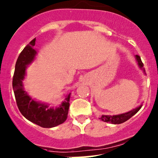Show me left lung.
Here are the masks:
<instances>
[{
	"instance_id": "obj_1",
	"label": "left lung",
	"mask_w": 158,
	"mask_h": 158,
	"mask_svg": "<svg viewBox=\"0 0 158 158\" xmlns=\"http://www.w3.org/2000/svg\"><path fill=\"white\" fill-rule=\"evenodd\" d=\"M135 59H136L137 62H138V65L141 69H143L144 73V64H143L142 61L141 60V57L138 55L135 56ZM142 105L139 106V107H137L136 109H134L133 110H131V111H128V112L123 113V114H115V115H105V114H102L100 118L102 121L105 122H109L111 124H114V125H118V124H122L123 122H126L127 120H128L129 118L132 117L133 115H135L138 111H139L140 109L141 108Z\"/></svg>"
}]
</instances>
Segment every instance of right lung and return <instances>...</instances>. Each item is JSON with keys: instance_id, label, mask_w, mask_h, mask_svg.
Instances as JSON below:
<instances>
[{"instance_id": "add662e5", "label": "right lung", "mask_w": 158, "mask_h": 158, "mask_svg": "<svg viewBox=\"0 0 158 158\" xmlns=\"http://www.w3.org/2000/svg\"><path fill=\"white\" fill-rule=\"evenodd\" d=\"M35 41L36 39H33L27 45L17 58L13 77V89L17 107L27 120L43 128H52L63 123L67 118L71 93L66 95L65 101L59 107L53 108L36 101L24 91L23 80L27 67L34 60L36 55V51L33 49Z\"/></svg>"}]
</instances>
